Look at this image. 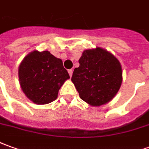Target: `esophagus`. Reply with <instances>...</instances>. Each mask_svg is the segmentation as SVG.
<instances>
[{
	"mask_svg": "<svg viewBox=\"0 0 149 149\" xmlns=\"http://www.w3.org/2000/svg\"><path fill=\"white\" fill-rule=\"evenodd\" d=\"M68 73H69V74H70V76L71 77L72 76V74H73V70L70 69V70H68Z\"/></svg>",
	"mask_w": 149,
	"mask_h": 149,
	"instance_id": "1",
	"label": "esophagus"
}]
</instances>
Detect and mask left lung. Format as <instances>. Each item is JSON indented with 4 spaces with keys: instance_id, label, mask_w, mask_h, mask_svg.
I'll return each instance as SVG.
<instances>
[{
    "instance_id": "left-lung-1",
    "label": "left lung",
    "mask_w": 149,
    "mask_h": 149,
    "mask_svg": "<svg viewBox=\"0 0 149 149\" xmlns=\"http://www.w3.org/2000/svg\"><path fill=\"white\" fill-rule=\"evenodd\" d=\"M72 80L80 98L92 106L108 103L118 92L123 72L118 60L101 48L88 49L79 60Z\"/></svg>"
}]
</instances>
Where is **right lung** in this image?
<instances>
[{
	"label": "right lung",
	"mask_w": 149,
	"mask_h": 149,
	"mask_svg": "<svg viewBox=\"0 0 149 149\" xmlns=\"http://www.w3.org/2000/svg\"><path fill=\"white\" fill-rule=\"evenodd\" d=\"M18 78L26 96L36 104H45L57 99L59 89L70 75L61 59L49 51H33L21 62Z\"/></svg>",
	"instance_id": "right-lung-1"
}]
</instances>
